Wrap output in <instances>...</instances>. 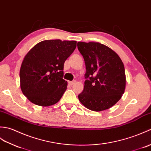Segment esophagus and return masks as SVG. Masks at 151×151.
Instances as JSON below:
<instances>
[{
  "label": "esophagus",
  "mask_w": 151,
  "mask_h": 151,
  "mask_svg": "<svg viewBox=\"0 0 151 151\" xmlns=\"http://www.w3.org/2000/svg\"><path fill=\"white\" fill-rule=\"evenodd\" d=\"M76 83V81H68V84H69L70 85H74Z\"/></svg>",
  "instance_id": "34e87169"
}]
</instances>
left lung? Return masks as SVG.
Returning <instances> with one entry per match:
<instances>
[{"label": "left lung", "instance_id": "1", "mask_svg": "<svg viewBox=\"0 0 151 151\" xmlns=\"http://www.w3.org/2000/svg\"><path fill=\"white\" fill-rule=\"evenodd\" d=\"M78 48L86 66L84 89L78 96L80 102L93 111L109 109L125 92L126 77L122 59L99 42H78Z\"/></svg>", "mask_w": 151, "mask_h": 151}]
</instances>
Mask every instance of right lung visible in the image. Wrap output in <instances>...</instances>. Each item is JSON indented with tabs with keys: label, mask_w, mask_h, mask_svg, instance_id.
Here are the masks:
<instances>
[{
	"label": "right lung",
	"mask_w": 151,
	"mask_h": 151,
	"mask_svg": "<svg viewBox=\"0 0 151 151\" xmlns=\"http://www.w3.org/2000/svg\"><path fill=\"white\" fill-rule=\"evenodd\" d=\"M76 41L46 40L24 57L20 69L22 92L32 103L48 106L61 98L67 88L64 63L76 48Z\"/></svg>",
	"instance_id": "obj_1"
}]
</instances>
